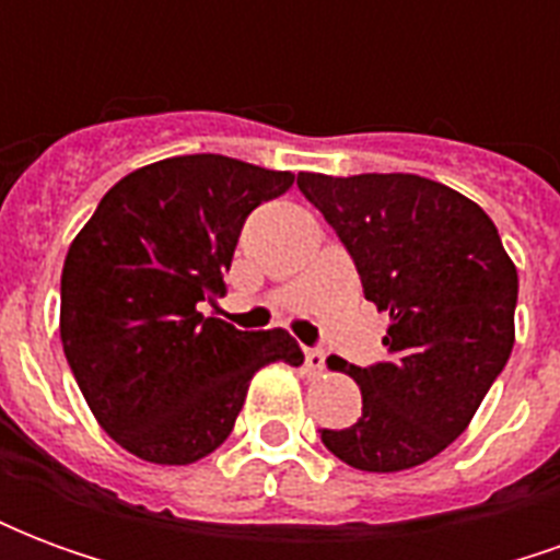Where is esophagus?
<instances>
[{
    "label": "esophagus",
    "mask_w": 560,
    "mask_h": 560,
    "mask_svg": "<svg viewBox=\"0 0 560 560\" xmlns=\"http://www.w3.org/2000/svg\"><path fill=\"white\" fill-rule=\"evenodd\" d=\"M305 365L312 369V372H324V365H327V351L315 345V348H305Z\"/></svg>",
    "instance_id": "esophagus-1"
}]
</instances>
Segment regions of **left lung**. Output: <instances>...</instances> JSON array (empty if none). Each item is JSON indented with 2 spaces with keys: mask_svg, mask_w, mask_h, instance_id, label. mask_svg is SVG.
<instances>
[{
  "mask_svg": "<svg viewBox=\"0 0 560 560\" xmlns=\"http://www.w3.org/2000/svg\"><path fill=\"white\" fill-rule=\"evenodd\" d=\"M296 185L348 248L377 312L387 357L348 365L363 417L320 429L357 470H405L465 432L513 351L518 276L498 228L474 200L413 173L324 176Z\"/></svg>",
  "mask_w": 560,
  "mask_h": 560,
  "instance_id": "left-lung-1",
  "label": "left lung"
}]
</instances>
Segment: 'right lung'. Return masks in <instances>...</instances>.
<instances>
[{"label": "right lung", "instance_id": "1", "mask_svg": "<svg viewBox=\"0 0 560 560\" xmlns=\"http://www.w3.org/2000/svg\"><path fill=\"white\" fill-rule=\"evenodd\" d=\"M291 171L228 155H176L102 197L62 267V351L102 429L155 465H191L231 434L248 381L303 363L284 329L200 315L224 293L245 219L284 195Z\"/></svg>", "mask_w": 560, "mask_h": 560}]
</instances>
